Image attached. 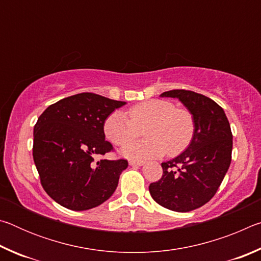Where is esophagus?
Segmentation results:
<instances>
[{
	"label": "esophagus",
	"instance_id": "esophagus-1",
	"mask_svg": "<svg viewBox=\"0 0 261 261\" xmlns=\"http://www.w3.org/2000/svg\"><path fill=\"white\" fill-rule=\"evenodd\" d=\"M129 165L132 166V167H141L145 165L144 161H136V160H131L129 161Z\"/></svg>",
	"mask_w": 261,
	"mask_h": 261
}]
</instances>
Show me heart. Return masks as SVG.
<instances>
[{
    "label": "heart",
    "instance_id": "1",
    "mask_svg": "<svg viewBox=\"0 0 261 261\" xmlns=\"http://www.w3.org/2000/svg\"><path fill=\"white\" fill-rule=\"evenodd\" d=\"M129 116L115 110L106 118L103 132L106 138L115 145H124L139 134L146 125L147 140L136 141L121 148V155L131 160L159 158L168 152L176 155L188 147L194 134V121L187 109L176 108L166 100H149L136 105Z\"/></svg>",
    "mask_w": 261,
    "mask_h": 261
}]
</instances>
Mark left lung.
<instances>
[{
    "instance_id": "1",
    "label": "left lung",
    "mask_w": 261,
    "mask_h": 261,
    "mask_svg": "<svg viewBox=\"0 0 261 261\" xmlns=\"http://www.w3.org/2000/svg\"><path fill=\"white\" fill-rule=\"evenodd\" d=\"M160 96L182 102L193 117L194 134L184 152L161 163L163 175L149 184V193L159 205L170 211L199 208L213 198L230 166V124L224 110L202 94L173 90Z\"/></svg>"
}]
</instances>
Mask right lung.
<instances>
[{"instance_id": "1", "label": "right lung", "mask_w": 261, "mask_h": 261, "mask_svg": "<svg viewBox=\"0 0 261 261\" xmlns=\"http://www.w3.org/2000/svg\"><path fill=\"white\" fill-rule=\"evenodd\" d=\"M126 105L93 93H81L51 105L33 131V160L42 188L57 204L87 211L103 204L116 190L126 160L94 158L113 151L103 123Z\"/></svg>"}]
</instances>
